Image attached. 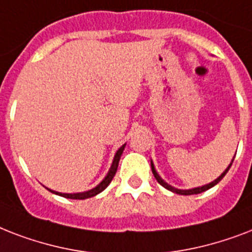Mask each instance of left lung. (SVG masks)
Returning <instances> with one entry per match:
<instances>
[{
	"label": "left lung",
	"mask_w": 252,
	"mask_h": 252,
	"mask_svg": "<svg viewBox=\"0 0 252 252\" xmlns=\"http://www.w3.org/2000/svg\"><path fill=\"white\" fill-rule=\"evenodd\" d=\"M234 157H235V156H234ZM233 161H234V158H233V159H231L230 165H229V166H227L226 168H225V171H223L222 174H221V175H220L219 178H217V179H215V180H213V182H211V183L205 184V186H201V187L189 188V189H179V188H175V187H172V186H170V184L166 183L165 180L162 179L161 176H159V174H158L157 170H156V167H154L153 161H150V165H152V171H153L154 178H156V179H157V182H158V183H159V184H161L162 187H165L166 189H168V191L174 192V193H178V195H195V193H201V192L207 191V189H209V188L215 187L216 184L219 183L220 180L222 179L223 176L226 175V172L229 171V168H230V166H231V163H233Z\"/></svg>",
	"instance_id": "obj_1"
}]
</instances>
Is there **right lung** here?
I'll return each mask as SVG.
<instances>
[{"instance_id": "obj_1", "label": "right lung", "mask_w": 252, "mask_h": 252, "mask_svg": "<svg viewBox=\"0 0 252 252\" xmlns=\"http://www.w3.org/2000/svg\"><path fill=\"white\" fill-rule=\"evenodd\" d=\"M124 148H126V144L120 146V148L118 149V152L115 153V157H114V161H112V165H111L110 170H108V172H107V175L104 176V179H103L102 182L98 184V186H95L94 188H91V189H89V191L76 192V193H63V192L53 191V189H49V188H47V189L52 192V193H55V195L63 196V197H66V199L85 200V199H89V197H93V196H96L98 193H100V192L106 189L107 186L111 183V180H112V178H114L115 174H116V170H118V166H119V161H120V157H122L123 150H124Z\"/></svg>"}]
</instances>
